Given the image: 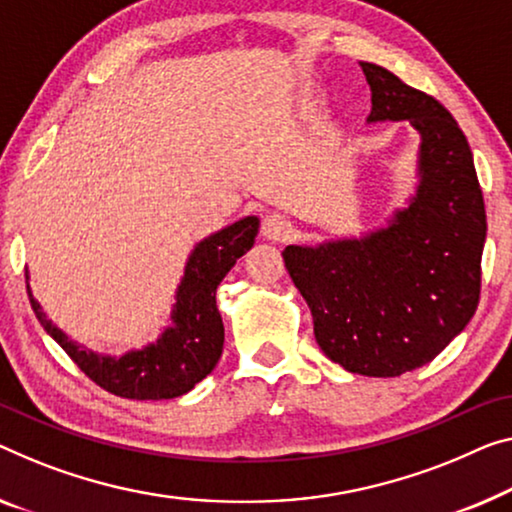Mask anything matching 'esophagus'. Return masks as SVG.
<instances>
[{"label": "esophagus", "instance_id": "34e87169", "mask_svg": "<svg viewBox=\"0 0 512 512\" xmlns=\"http://www.w3.org/2000/svg\"><path fill=\"white\" fill-rule=\"evenodd\" d=\"M292 232V223L282 213H269L262 220V236L269 241H285Z\"/></svg>", "mask_w": 512, "mask_h": 512}]
</instances>
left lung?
Returning <instances> with one entry per match:
<instances>
[{"instance_id": "left-lung-1", "label": "left lung", "mask_w": 512, "mask_h": 512, "mask_svg": "<svg viewBox=\"0 0 512 512\" xmlns=\"http://www.w3.org/2000/svg\"><path fill=\"white\" fill-rule=\"evenodd\" d=\"M368 124L409 121L418 144L416 193L386 227L282 259L333 363L363 377H400L430 363L474 317L485 204L469 142L444 105L370 61Z\"/></svg>"}]
</instances>
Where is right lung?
Listing matches in <instances>:
<instances>
[{"label":"right lung","mask_w":512,"mask_h":512,"mask_svg":"<svg viewBox=\"0 0 512 512\" xmlns=\"http://www.w3.org/2000/svg\"><path fill=\"white\" fill-rule=\"evenodd\" d=\"M257 232L259 218L246 216L197 243L174 294L172 324L156 342L131 349L124 356L96 354L68 338L45 317L27 282L29 301L50 338L108 393L128 400L179 398L207 377L223 354L225 329L216 305V289L236 259L253 248Z\"/></svg>","instance_id":"add662e5"}]
</instances>
